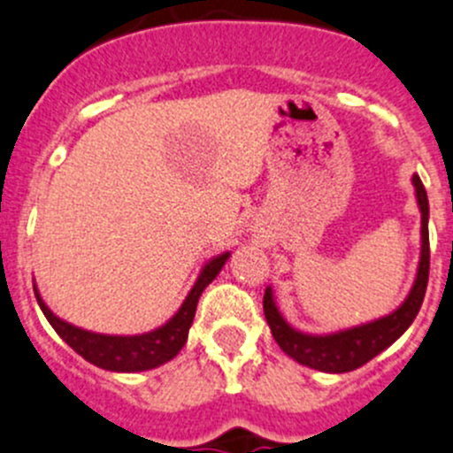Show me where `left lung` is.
Instances as JSON below:
<instances>
[{
	"instance_id": "left-lung-1",
	"label": "left lung",
	"mask_w": 453,
	"mask_h": 453,
	"mask_svg": "<svg viewBox=\"0 0 453 453\" xmlns=\"http://www.w3.org/2000/svg\"><path fill=\"white\" fill-rule=\"evenodd\" d=\"M414 186L420 212H423V230H420L423 232V252H420L418 276H416L414 288H411L407 301L394 314L374 320V323L361 325V327L329 334V336H310V334L296 332V329L285 323L283 316L276 310L274 301H272V289H265V294H263V311H265V319L270 323L272 336L279 343V348L288 357H292L294 361L311 367V370L329 372V374H343V372L358 370L367 361H372L376 354L389 348L416 319L420 305H423L425 289H427L429 280V203L423 181L416 174Z\"/></svg>"
}]
</instances>
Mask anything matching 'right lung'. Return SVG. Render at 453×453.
I'll return each instance as SVG.
<instances>
[{
  "mask_svg": "<svg viewBox=\"0 0 453 453\" xmlns=\"http://www.w3.org/2000/svg\"><path fill=\"white\" fill-rule=\"evenodd\" d=\"M227 257H230V252L210 258V261L205 263L203 270H201L195 288L190 289V294L186 296L183 305L179 307L177 314H174L168 323L161 325L159 329H152V332L148 334H139V336H105V334L79 329L74 327V325L64 323L61 319H57V316L48 310L46 303L42 301V296L37 294V288H35V296H37V303L39 307H42L43 316L48 319V323H50L65 343H68L79 357L86 358L88 363L110 372L152 370V367H159L164 365V363L173 361L179 354V349L186 345L188 329H190L192 319H195L196 303H199L201 292H203V289L212 283L214 276L221 272Z\"/></svg>",
  "mask_w": 453,
  "mask_h": 453,
  "instance_id": "obj_1",
  "label": "right lung"
}]
</instances>
